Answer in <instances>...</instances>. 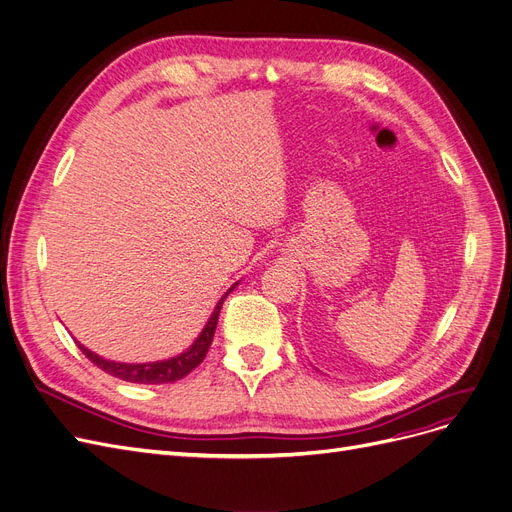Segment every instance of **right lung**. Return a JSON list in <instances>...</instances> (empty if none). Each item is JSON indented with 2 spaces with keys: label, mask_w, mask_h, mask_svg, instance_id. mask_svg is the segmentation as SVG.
<instances>
[{
  "label": "right lung",
  "mask_w": 512,
  "mask_h": 512,
  "mask_svg": "<svg viewBox=\"0 0 512 512\" xmlns=\"http://www.w3.org/2000/svg\"><path fill=\"white\" fill-rule=\"evenodd\" d=\"M240 282V280H238ZM238 282H234L228 293L221 297L213 309V314L209 318V322L205 324V328L201 330V335H198L194 339V343L182 351L173 355V358L169 360H159V362H142V364H125V362H115V360H106L102 358V355L90 351L87 347H83L79 341V349L85 353V358L90 360L92 364H96L100 370H104L106 374H113L117 376V379L121 381H127V383H140V385H161V383H175L184 379L186 374H190L198 364H201L205 360V355L211 347V341H213V335H215V326H217V320H219V311H221V305H224L226 297L234 291V288L238 286Z\"/></svg>",
  "instance_id": "1"
}]
</instances>
